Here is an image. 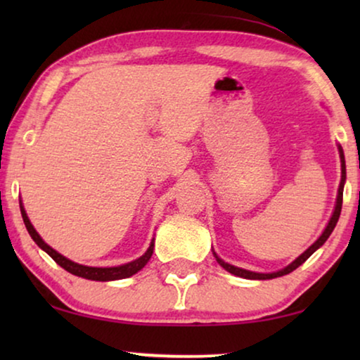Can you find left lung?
<instances>
[{
  "mask_svg": "<svg viewBox=\"0 0 360 360\" xmlns=\"http://www.w3.org/2000/svg\"><path fill=\"white\" fill-rule=\"evenodd\" d=\"M339 149V157H341V184H339V190H338V200H336V208H334L333 211V216L331 219H329V223L326 226V229L323 231V234L319 236L318 240L314 244L309 245V248L304 250V252L300 255V257H297L293 260L292 264L287 265V267L278 270V272H272V274H259V272H250V270H245V269H239V267H234V265H231L228 262H224L223 259H219L218 255H216L214 252V257L216 260H218V264L221 265V267L228 270V272H231L233 275H238V277H243V278H249V280H269V278H277V277H282V275H287L290 272H293L295 269H298L300 265H302L304 260H307L309 255H311L314 250L321 248V245L326 243L329 236H331L333 229L336 228V223L339 219V214H341V208H342V190H344V181H346V160H344V152H342V147L338 146Z\"/></svg>",
  "mask_w": 360,
  "mask_h": 360,
  "instance_id": "8db88e82",
  "label": "left lung"
}]
</instances>
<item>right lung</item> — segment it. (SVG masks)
Instances as JSON below:
<instances>
[{"label": "right lung", "instance_id": "obj_1", "mask_svg": "<svg viewBox=\"0 0 360 360\" xmlns=\"http://www.w3.org/2000/svg\"><path fill=\"white\" fill-rule=\"evenodd\" d=\"M21 214H22L24 224H26L27 233L31 234L34 243H36L42 250H46V252L51 255V257L56 260V262L60 265L62 269H65L67 272H70V274L77 275V277H82V278L96 280V282H110V280L127 278V277H131V275L139 272V270L144 267L147 262H149V259L152 257V252H154V239H152V243L149 245V249L146 250V254L139 259L132 260V262H129V264L117 265V267H88V265H80L77 262H72V260H68L67 257H63L62 254H58L57 250H53L51 248V245H47L46 243H44L41 236L37 234V231L34 229L31 221H29L26 211H24L22 203H21Z\"/></svg>", "mask_w": 360, "mask_h": 360}]
</instances>
